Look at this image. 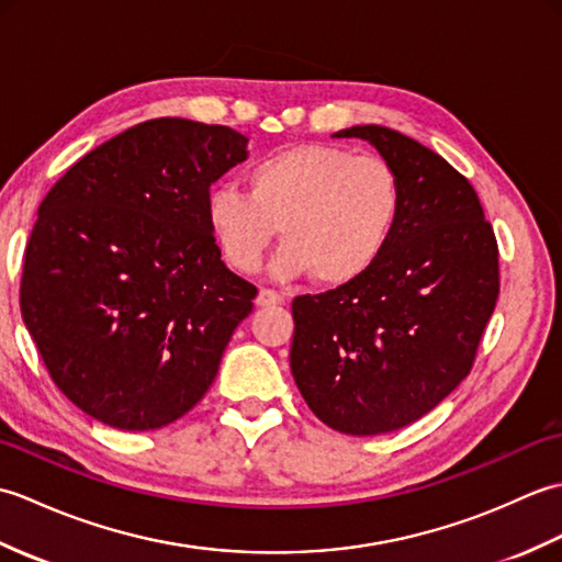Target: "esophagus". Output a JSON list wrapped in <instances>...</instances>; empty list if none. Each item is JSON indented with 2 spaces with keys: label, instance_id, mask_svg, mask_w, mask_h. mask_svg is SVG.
I'll return each instance as SVG.
<instances>
[{
  "label": "esophagus",
  "instance_id": "34e87169",
  "mask_svg": "<svg viewBox=\"0 0 562 562\" xmlns=\"http://www.w3.org/2000/svg\"><path fill=\"white\" fill-rule=\"evenodd\" d=\"M256 304H258V306H274V304H282V294H280V292H274V290L262 288V290L258 292V296H256Z\"/></svg>",
  "mask_w": 562,
  "mask_h": 562
}]
</instances>
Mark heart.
<instances>
[{"label": "heart", "mask_w": 562, "mask_h": 562, "mask_svg": "<svg viewBox=\"0 0 562 562\" xmlns=\"http://www.w3.org/2000/svg\"><path fill=\"white\" fill-rule=\"evenodd\" d=\"M248 193L217 186L207 195V224L226 262L254 272L282 232V278H314L342 288L364 278L386 254L403 210L396 169L372 154L338 145H296L256 161Z\"/></svg>", "instance_id": "obj_1"}]
</instances>
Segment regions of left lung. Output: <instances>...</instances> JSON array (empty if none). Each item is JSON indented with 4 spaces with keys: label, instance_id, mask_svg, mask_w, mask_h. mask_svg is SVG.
<instances>
[{
    "label": "left lung",
    "instance_id": "obj_1",
    "mask_svg": "<svg viewBox=\"0 0 562 562\" xmlns=\"http://www.w3.org/2000/svg\"><path fill=\"white\" fill-rule=\"evenodd\" d=\"M403 188L386 254L364 278L292 302V376L342 435L401 429L469 376L499 294L497 238L469 178L381 125H357Z\"/></svg>",
    "mask_w": 562,
    "mask_h": 562
}]
</instances>
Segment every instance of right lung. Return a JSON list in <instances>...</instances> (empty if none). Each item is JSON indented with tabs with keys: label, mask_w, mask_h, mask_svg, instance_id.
<instances>
[{
	"label": "right lung",
	"mask_w": 562,
	"mask_h": 562,
	"mask_svg": "<svg viewBox=\"0 0 562 562\" xmlns=\"http://www.w3.org/2000/svg\"><path fill=\"white\" fill-rule=\"evenodd\" d=\"M246 142L157 117L83 154L43 198L21 316L55 386L93 420L159 429L217 376L258 290L222 262L205 205Z\"/></svg>",
	"instance_id": "add662e5"
}]
</instances>
